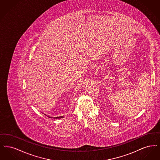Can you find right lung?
Instances as JSON below:
<instances>
[{"label": "right lung", "mask_w": 160, "mask_h": 160, "mask_svg": "<svg viewBox=\"0 0 160 160\" xmlns=\"http://www.w3.org/2000/svg\"><path fill=\"white\" fill-rule=\"evenodd\" d=\"M45 115H46L45 114ZM47 116V115H46ZM48 116V118H54V119H61V118H64V116H59V117H51V116Z\"/></svg>", "instance_id": "add662e5"}]
</instances>
